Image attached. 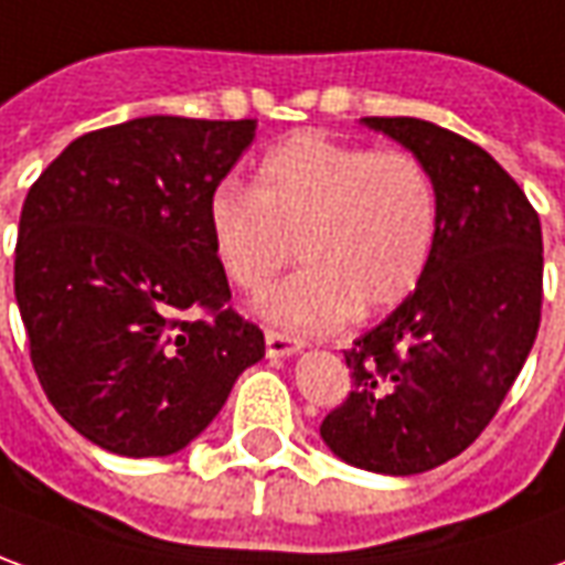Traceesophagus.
Wrapping results in <instances>:
<instances>
[{
	"label": "esophagus",
	"mask_w": 565,
	"mask_h": 565,
	"mask_svg": "<svg viewBox=\"0 0 565 565\" xmlns=\"http://www.w3.org/2000/svg\"><path fill=\"white\" fill-rule=\"evenodd\" d=\"M264 343H267V355H270V359H279V355H295L298 350H303L301 338H291V334H286V331H274V328H267V331H264Z\"/></svg>",
	"instance_id": "1"
}]
</instances>
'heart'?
I'll list each match as a JSON object with an SVG mask.
<instances>
[{
  "instance_id": "1",
  "label": "heart",
  "mask_w": 565,
  "mask_h": 565,
  "mask_svg": "<svg viewBox=\"0 0 565 565\" xmlns=\"http://www.w3.org/2000/svg\"><path fill=\"white\" fill-rule=\"evenodd\" d=\"M206 231L215 264L246 295L267 289L298 249L307 267L264 298L262 313L328 331L417 289L438 234V188L414 151L301 130L258 161L249 194H212Z\"/></svg>"
}]
</instances>
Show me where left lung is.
<instances>
[{"instance_id": "1", "label": "left lung", "mask_w": 565, "mask_h": 565, "mask_svg": "<svg viewBox=\"0 0 565 565\" xmlns=\"http://www.w3.org/2000/svg\"><path fill=\"white\" fill-rule=\"evenodd\" d=\"M438 188V234L414 295L343 350L347 398L319 435L350 466L419 475L466 450L514 386L542 322V222L523 188L466 136L365 118Z\"/></svg>"}]
</instances>
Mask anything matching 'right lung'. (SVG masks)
<instances>
[{
    "label": "right lung",
    "mask_w": 565,
    "mask_h": 565,
    "mask_svg": "<svg viewBox=\"0 0 565 565\" xmlns=\"http://www.w3.org/2000/svg\"><path fill=\"white\" fill-rule=\"evenodd\" d=\"M252 139V118H134L78 136L23 200L14 298L30 362L60 417L109 454L182 450L264 355L206 231Z\"/></svg>",
    "instance_id": "add662e5"
}]
</instances>
